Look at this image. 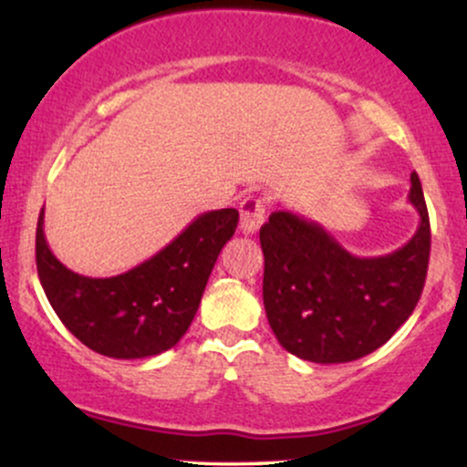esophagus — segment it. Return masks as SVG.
<instances>
[{
	"label": "esophagus",
	"instance_id": "esophagus-1",
	"mask_svg": "<svg viewBox=\"0 0 467 467\" xmlns=\"http://www.w3.org/2000/svg\"><path fill=\"white\" fill-rule=\"evenodd\" d=\"M265 219V206L264 202L256 200V197H248V200L241 202V219H239V230L244 234H254L261 228Z\"/></svg>",
	"mask_w": 467,
	"mask_h": 467
}]
</instances>
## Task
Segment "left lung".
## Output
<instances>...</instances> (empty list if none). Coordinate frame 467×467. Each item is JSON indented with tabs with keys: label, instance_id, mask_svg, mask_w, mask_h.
Wrapping results in <instances>:
<instances>
[{
	"label": "left lung",
	"instance_id": "8db88e82",
	"mask_svg": "<svg viewBox=\"0 0 467 467\" xmlns=\"http://www.w3.org/2000/svg\"><path fill=\"white\" fill-rule=\"evenodd\" d=\"M409 202L420 226L384 256H356L312 219L272 213L259 233L264 305L283 349L318 364L351 362L379 349L409 320L431 256V222L415 173Z\"/></svg>",
	"mask_w": 467,
	"mask_h": 467
}]
</instances>
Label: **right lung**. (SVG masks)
Masks as SVG:
<instances>
[{
    "instance_id": "right-lung-1",
    "label": "right lung",
    "mask_w": 467,
    "mask_h": 467,
    "mask_svg": "<svg viewBox=\"0 0 467 467\" xmlns=\"http://www.w3.org/2000/svg\"><path fill=\"white\" fill-rule=\"evenodd\" d=\"M44 215L36 223V272L47 301L85 347L116 360L158 356L178 345L239 222L234 208L202 213L151 259L122 275L92 278L52 254Z\"/></svg>"
}]
</instances>
